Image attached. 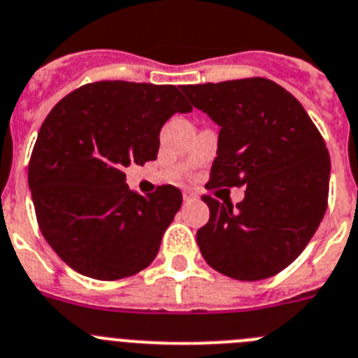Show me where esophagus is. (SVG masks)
Segmentation results:
<instances>
[{
  "mask_svg": "<svg viewBox=\"0 0 358 358\" xmlns=\"http://www.w3.org/2000/svg\"><path fill=\"white\" fill-rule=\"evenodd\" d=\"M182 199H185V202H192V201H196V199H199V195L193 192H189V189H185V192H182Z\"/></svg>",
  "mask_w": 358,
  "mask_h": 358,
  "instance_id": "1",
  "label": "esophagus"
}]
</instances>
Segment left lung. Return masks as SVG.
I'll use <instances>...</instances> for the list:
<instances>
[{"label": "left lung", "mask_w": 358, "mask_h": 358, "mask_svg": "<svg viewBox=\"0 0 358 358\" xmlns=\"http://www.w3.org/2000/svg\"><path fill=\"white\" fill-rule=\"evenodd\" d=\"M181 90L220 126L206 188L247 186L236 206L202 196L209 208L208 224L196 231L202 257L236 280L280 273L327 211L330 156L323 136L289 92L266 78Z\"/></svg>", "instance_id": "left-lung-1"}]
</instances>
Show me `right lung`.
I'll return each instance as SVG.
<instances>
[{
  "mask_svg": "<svg viewBox=\"0 0 358 358\" xmlns=\"http://www.w3.org/2000/svg\"><path fill=\"white\" fill-rule=\"evenodd\" d=\"M188 111L173 85L131 81L83 85L49 111L28 185L41 232L67 266L119 280L154 261L182 193L163 185L138 195L124 170L156 159L163 124Z\"/></svg>",
  "mask_w": 358,
  "mask_h": 358,
  "instance_id": "obj_1",
  "label": "right lung"
}]
</instances>
